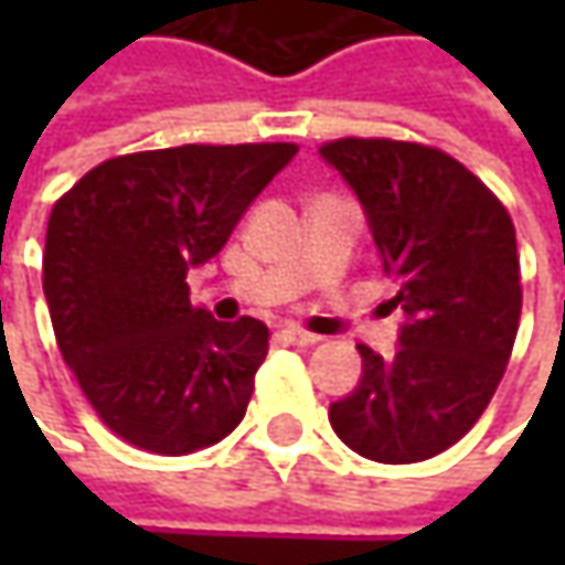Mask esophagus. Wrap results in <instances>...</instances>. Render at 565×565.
Segmentation results:
<instances>
[{"mask_svg":"<svg viewBox=\"0 0 565 565\" xmlns=\"http://www.w3.org/2000/svg\"><path fill=\"white\" fill-rule=\"evenodd\" d=\"M279 337L286 339V342H292V345H315V342H320L317 333H308V330H301V327H282Z\"/></svg>","mask_w":565,"mask_h":565,"instance_id":"1","label":"esophagus"}]
</instances>
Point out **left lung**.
I'll return each instance as SVG.
<instances>
[{
	"label": "left lung",
	"mask_w": 565,
	"mask_h": 565,
	"mask_svg": "<svg viewBox=\"0 0 565 565\" xmlns=\"http://www.w3.org/2000/svg\"><path fill=\"white\" fill-rule=\"evenodd\" d=\"M320 153L355 188L408 317L396 355L359 345L364 374L330 424L364 459L424 462L475 427L510 364L522 315L510 210L427 143L339 138Z\"/></svg>",
	"instance_id": "8db88e82"
}]
</instances>
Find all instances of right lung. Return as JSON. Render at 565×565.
<instances>
[{"label":"right lung","mask_w":565,"mask_h":565,"mask_svg":"<svg viewBox=\"0 0 565 565\" xmlns=\"http://www.w3.org/2000/svg\"><path fill=\"white\" fill-rule=\"evenodd\" d=\"M295 143H182L94 166L50 213L43 295L55 342L125 444L188 456L245 418L270 330L213 320L188 267L226 245Z\"/></svg>","instance_id":"obj_1"}]
</instances>
